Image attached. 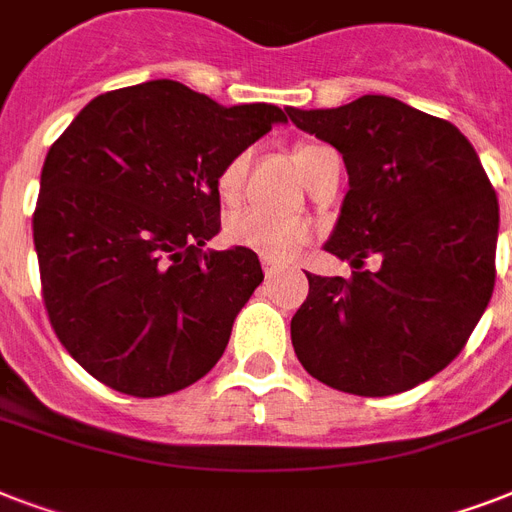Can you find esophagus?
Instances as JSON below:
<instances>
[{"mask_svg": "<svg viewBox=\"0 0 512 512\" xmlns=\"http://www.w3.org/2000/svg\"><path fill=\"white\" fill-rule=\"evenodd\" d=\"M281 268H284V265H281L279 260H273V257L263 255V271H265V276H268V279H271V276H276Z\"/></svg>", "mask_w": 512, "mask_h": 512, "instance_id": "esophagus-1", "label": "esophagus"}]
</instances>
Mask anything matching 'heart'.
<instances>
[{
    "instance_id": "b5f03b06",
    "label": "heart",
    "mask_w": 512,
    "mask_h": 512,
    "mask_svg": "<svg viewBox=\"0 0 512 512\" xmlns=\"http://www.w3.org/2000/svg\"><path fill=\"white\" fill-rule=\"evenodd\" d=\"M332 148L321 146V143H303L295 151V164L300 167L303 177L313 170V164L319 162L321 156L329 154ZM247 177V154L233 156L231 162L225 164L220 175H217V193L225 204L239 201L241 185ZM225 236L231 244L239 247L255 249L260 255H268L273 260H292L303 252V247L311 241V228L303 220H273L263 212H239L225 223Z\"/></svg>"
}]
</instances>
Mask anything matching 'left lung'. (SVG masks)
<instances>
[{"instance_id": "8db88e82", "label": "left lung", "mask_w": 512, "mask_h": 512, "mask_svg": "<svg viewBox=\"0 0 512 512\" xmlns=\"http://www.w3.org/2000/svg\"><path fill=\"white\" fill-rule=\"evenodd\" d=\"M287 114L342 154L350 188L324 249L356 268L308 273L297 358L342 393H404L454 361L492 300L497 193L454 124L396 98ZM369 254L381 268L358 272Z\"/></svg>"}]
</instances>
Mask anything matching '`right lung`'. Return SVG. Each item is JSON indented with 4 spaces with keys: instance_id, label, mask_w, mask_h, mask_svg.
I'll return each instance as SVG.
<instances>
[{
    "instance_id": "add662e5",
    "label": "right lung",
    "mask_w": 512,
    "mask_h": 512,
    "mask_svg": "<svg viewBox=\"0 0 512 512\" xmlns=\"http://www.w3.org/2000/svg\"><path fill=\"white\" fill-rule=\"evenodd\" d=\"M287 114L225 108L172 79L90 100L47 151L34 209L44 308L108 388L156 398L201 380L263 281L220 231L217 175Z\"/></svg>"
}]
</instances>
